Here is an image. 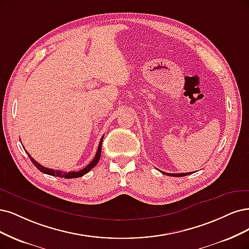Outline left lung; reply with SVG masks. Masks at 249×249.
Instances as JSON below:
<instances>
[{
    "mask_svg": "<svg viewBox=\"0 0 249 249\" xmlns=\"http://www.w3.org/2000/svg\"><path fill=\"white\" fill-rule=\"evenodd\" d=\"M160 172L162 173V174H165V175H168V176H173V177H182V176H186V175H190V174H192V172H190V173H177V174H171V173H166V172H162V171H160Z\"/></svg>",
    "mask_w": 249,
    "mask_h": 249,
    "instance_id": "obj_1",
    "label": "left lung"
}]
</instances>
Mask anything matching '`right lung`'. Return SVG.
<instances>
[{"mask_svg": "<svg viewBox=\"0 0 249 249\" xmlns=\"http://www.w3.org/2000/svg\"><path fill=\"white\" fill-rule=\"evenodd\" d=\"M102 142H103V137H102V139H101V141H100V143H99V147H98V150H97V153H96L95 158H93V160L89 162V164L87 167H84L83 169H81V170H79V171H77V172H74V171H72V172H64V171H59V170L45 168L44 166L40 165L38 161H36L35 160H34V159L30 156L29 152H28L27 150H25V151H27L28 156H29L30 160H32L34 166H35L39 171H41L42 173H45V174H48V175H51V176L62 177V178H77V177H81V176H83L84 174H87L88 172H89V171H90L93 167L97 166L98 161L100 160V158H101Z\"/></svg>", "mask_w": 249, "mask_h": 249, "instance_id": "add662e5", "label": "right lung"}]
</instances>
